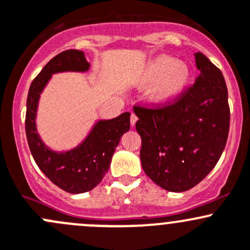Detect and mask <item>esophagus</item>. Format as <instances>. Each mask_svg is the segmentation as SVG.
<instances>
[{
    "label": "esophagus",
    "instance_id": "obj_1",
    "mask_svg": "<svg viewBox=\"0 0 250 250\" xmlns=\"http://www.w3.org/2000/svg\"><path fill=\"white\" fill-rule=\"evenodd\" d=\"M137 115L135 114V113H131V118H130V120H131V125H135L136 124V122H137Z\"/></svg>",
    "mask_w": 250,
    "mask_h": 250
}]
</instances>
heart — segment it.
I'll return each mask as SVG.
<instances>
[{
	"mask_svg": "<svg viewBox=\"0 0 250 250\" xmlns=\"http://www.w3.org/2000/svg\"><path fill=\"white\" fill-rule=\"evenodd\" d=\"M190 78L189 67L171 56L163 55L154 59L144 69L142 82L154 84L149 97L155 104H166L176 99L187 86Z\"/></svg>",
	"mask_w": 250,
	"mask_h": 250,
	"instance_id": "obj_1",
	"label": "heart"
}]
</instances>
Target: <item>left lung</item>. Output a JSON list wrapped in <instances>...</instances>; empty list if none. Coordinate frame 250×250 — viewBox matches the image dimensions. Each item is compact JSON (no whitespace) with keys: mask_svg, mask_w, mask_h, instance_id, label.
I'll return each instance as SVG.
<instances>
[{"mask_svg":"<svg viewBox=\"0 0 250 250\" xmlns=\"http://www.w3.org/2000/svg\"><path fill=\"white\" fill-rule=\"evenodd\" d=\"M200 76L172 101L135 106L146 176L173 192L191 189L220 159L230 128L228 87L219 68L195 54Z\"/></svg>","mask_w":250,"mask_h":250,"instance_id":"8db88e82","label":"left lung"}]
</instances>
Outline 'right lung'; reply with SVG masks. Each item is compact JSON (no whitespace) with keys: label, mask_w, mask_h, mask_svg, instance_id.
Segmentation results:
<instances>
[{"label":"right lung","mask_w":250,"mask_h":250,"mask_svg":"<svg viewBox=\"0 0 250 250\" xmlns=\"http://www.w3.org/2000/svg\"><path fill=\"white\" fill-rule=\"evenodd\" d=\"M90 63L84 53L69 49L54 56L31 83L26 101L27 143L41 171L59 188L71 194H82L94 189L109 168L113 153L120 138L130 130V113L125 112L110 120H100L84 142L72 150L56 153L42 142L36 128L38 100L51 74L59 72H85Z\"/></svg>","instance_id":"add662e5"}]
</instances>
